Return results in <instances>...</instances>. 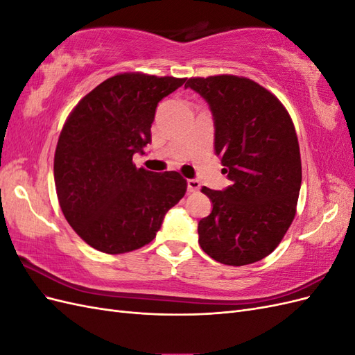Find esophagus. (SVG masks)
I'll list each match as a JSON object with an SVG mask.
<instances>
[{"label": "esophagus", "instance_id": "34e87169", "mask_svg": "<svg viewBox=\"0 0 355 355\" xmlns=\"http://www.w3.org/2000/svg\"><path fill=\"white\" fill-rule=\"evenodd\" d=\"M200 189V182L197 179H188V191L197 192Z\"/></svg>", "mask_w": 355, "mask_h": 355}]
</instances>
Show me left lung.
<instances>
[{
	"label": "left lung",
	"mask_w": 355,
	"mask_h": 355,
	"mask_svg": "<svg viewBox=\"0 0 355 355\" xmlns=\"http://www.w3.org/2000/svg\"><path fill=\"white\" fill-rule=\"evenodd\" d=\"M214 120V151L232 185L202 187L213 204L198 222V243L211 259L243 266L263 259L292 225L302 182L292 118L275 94L237 75L192 77Z\"/></svg>",
	"instance_id": "1"
}]
</instances>
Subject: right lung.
I'll return each instance as SVG.
<instances>
[{
    "mask_svg": "<svg viewBox=\"0 0 355 355\" xmlns=\"http://www.w3.org/2000/svg\"><path fill=\"white\" fill-rule=\"evenodd\" d=\"M187 78L124 72L105 80L75 105L55 153L59 206L93 249L120 254L151 243L164 214L187 192L178 171L137 168L158 102Z\"/></svg>",
    "mask_w": 355,
    "mask_h": 355,
    "instance_id": "right-lung-1",
    "label": "right lung"
}]
</instances>
